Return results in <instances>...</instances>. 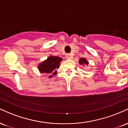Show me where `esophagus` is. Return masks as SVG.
Here are the masks:
<instances>
[{
    "mask_svg": "<svg viewBox=\"0 0 128 128\" xmlns=\"http://www.w3.org/2000/svg\"><path fill=\"white\" fill-rule=\"evenodd\" d=\"M72 58H73V55H72L71 54H67V55H66V58H67V59H72Z\"/></svg>",
    "mask_w": 128,
    "mask_h": 128,
    "instance_id": "obj_1",
    "label": "esophagus"
}]
</instances>
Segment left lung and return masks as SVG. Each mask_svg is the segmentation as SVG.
I'll return each mask as SVG.
<instances>
[{"mask_svg": "<svg viewBox=\"0 0 128 128\" xmlns=\"http://www.w3.org/2000/svg\"><path fill=\"white\" fill-rule=\"evenodd\" d=\"M79 63L80 65H83L84 66L85 64H86V66L88 64V62L86 58H80V59H79Z\"/></svg>", "mask_w": 128, "mask_h": 128, "instance_id": "1", "label": "left lung"}]
</instances>
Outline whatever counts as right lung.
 I'll use <instances>...</instances> for the list:
<instances>
[{
    "instance_id": "obj_1",
    "label": "right lung",
    "mask_w": 128,
    "mask_h": 128,
    "mask_svg": "<svg viewBox=\"0 0 128 128\" xmlns=\"http://www.w3.org/2000/svg\"><path fill=\"white\" fill-rule=\"evenodd\" d=\"M62 60V58L56 56H50L46 60L39 64L38 68L41 73L49 74V78H51L53 76L56 74V69L59 68L60 62Z\"/></svg>"
}]
</instances>
